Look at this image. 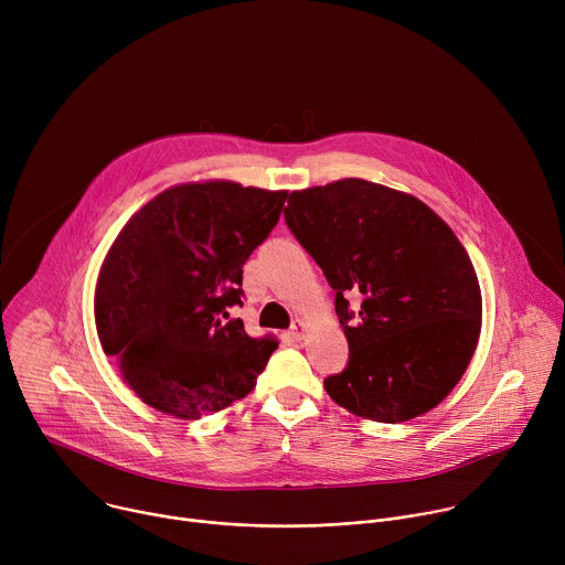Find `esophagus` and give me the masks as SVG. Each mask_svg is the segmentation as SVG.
Instances as JSON below:
<instances>
[{
	"label": "esophagus",
	"mask_w": 565,
	"mask_h": 565,
	"mask_svg": "<svg viewBox=\"0 0 565 565\" xmlns=\"http://www.w3.org/2000/svg\"><path fill=\"white\" fill-rule=\"evenodd\" d=\"M303 333H306L303 319H295V321H292V327H290V338H292L295 342H299V340H303Z\"/></svg>",
	"instance_id": "obj_1"
}]
</instances>
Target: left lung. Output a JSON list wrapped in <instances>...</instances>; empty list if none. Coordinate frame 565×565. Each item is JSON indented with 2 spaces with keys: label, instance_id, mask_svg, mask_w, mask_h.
Instances as JSON below:
<instances>
[{
  "label": "left lung",
  "instance_id": "obj_1",
  "mask_svg": "<svg viewBox=\"0 0 565 565\" xmlns=\"http://www.w3.org/2000/svg\"><path fill=\"white\" fill-rule=\"evenodd\" d=\"M286 225L335 290L349 364L324 380L375 423L427 414L458 384L480 335L476 270L423 201L362 179L292 192ZM363 301L353 311L348 299Z\"/></svg>",
  "mask_w": 565,
  "mask_h": 565
}]
</instances>
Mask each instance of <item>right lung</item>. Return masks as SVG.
<instances>
[{
  "instance_id": "add662e5",
  "label": "right lung",
  "mask_w": 565,
  "mask_h": 565,
  "mask_svg": "<svg viewBox=\"0 0 565 565\" xmlns=\"http://www.w3.org/2000/svg\"><path fill=\"white\" fill-rule=\"evenodd\" d=\"M288 192L232 181L160 192L120 230L96 286V329L149 407L194 420L246 397L277 342L250 338L244 264L279 221Z\"/></svg>"
}]
</instances>
